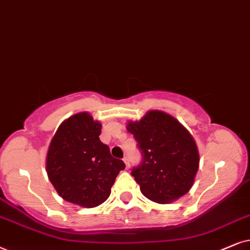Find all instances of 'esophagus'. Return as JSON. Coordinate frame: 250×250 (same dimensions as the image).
I'll return each mask as SVG.
<instances>
[{
    "instance_id": "esophagus-1",
    "label": "esophagus",
    "mask_w": 250,
    "mask_h": 250,
    "mask_svg": "<svg viewBox=\"0 0 250 250\" xmlns=\"http://www.w3.org/2000/svg\"><path fill=\"white\" fill-rule=\"evenodd\" d=\"M123 161H125V167H127V168L130 167V160H129L128 156H125V158H123Z\"/></svg>"
}]
</instances>
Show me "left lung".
I'll list each match as a JSON object with an SVG mask.
<instances>
[{
	"label": "left lung",
	"mask_w": 250,
	"mask_h": 250,
	"mask_svg": "<svg viewBox=\"0 0 250 250\" xmlns=\"http://www.w3.org/2000/svg\"><path fill=\"white\" fill-rule=\"evenodd\" d=\"M127 129L142 154L131 175L143 194L158 204H169L188 193L199 168L198 147L189 132L160 111H149L141 121L129 122Z\"/></svg>",
	"instance_id": "left-lung-1"
}]
</instances>
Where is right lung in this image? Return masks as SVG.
I'll list each match as a JSON object with an SVG mask.
<instances>
[{
    "label": "right lung",
    "mask_w": 250,
    "mask_h": 250,
    "mask_svg": "<svg viewBox=\"0 0 250 250\" xmlns=\"http://www.w3.org/2000/svg\"><path fill=\"white\" fill-rule=\"evenodd\" d=\"M102 125L88 113H78L59 125L46 156L49 179L64 200L85 208L102 205L116 176L125 168L101 142Z\"/></svg>",
    "instance_id": "right-lung-1"
}]
</instances>
